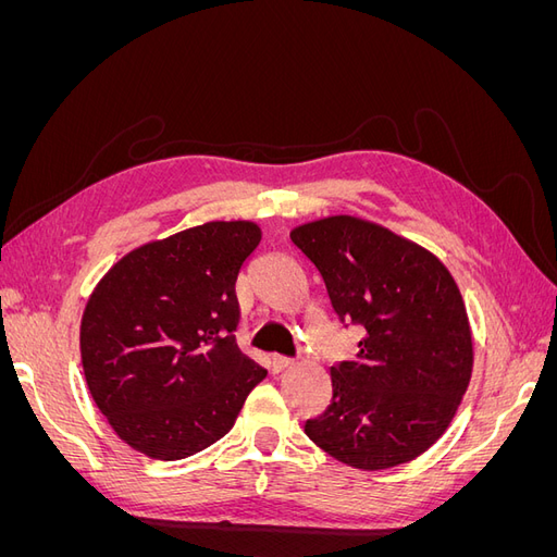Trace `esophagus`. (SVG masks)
<instances>
[{
    "mask_svg": "<svg viewBox=\"0 0 557 557\" xmlns=\"http://www.w3.org/2000/svg\"><path fill=\"white\" fill-rule=\"evenodd\" d=\"M295 362L290 358H283V356H274L272 358V367L276 369V372H285V369H290Z\"/></svg>",
    "mask_w": 557,
    "mask_h": 557,
    "instance_id": "34e87169",
    "label": "esophagus"
}]
</instances>
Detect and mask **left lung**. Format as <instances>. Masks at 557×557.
I'll list each match as a JSON object with an SVG mask.
<instances>
[{
  "label": "left lung",
  "mask_w": 557,
  "mask_h": 557,
  "mask_svg": "<svg viewBox=\"0 0 557 557\" xmlns=\"http://www.w3.org/2000/svg\"><path fill=\"white\" fill-rule=\"evenodd\" d=\"M290 239L336 315L364 330L358 358L330 367L332 404L307 436L364 471L416 460L448 430L474 367L458 283L434 252L364 218H320Z\"/></svg>",
  "instance_id": "1"
}]
</instances>
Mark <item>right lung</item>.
I'll list each match as a JSON object with an SVG mask.
<instances>
[{
    "mask_svg": "<svg viewBox=\"0 0 557 557\" xmlns=\"http://www.w3.org/2000/svg\"><path fill=\"white\" fill-rule=\"evenodd\" d=\"M262 239L252 221H211L129 250L81 318L88 391L121 440L183 460L232 430L267 372L234 342V283Z\"/></svg>",
    "mask_w": 557,
    "mask_h": 557,
    "instance_id": "1",
    "label": "right lung"
}]
</instances>
